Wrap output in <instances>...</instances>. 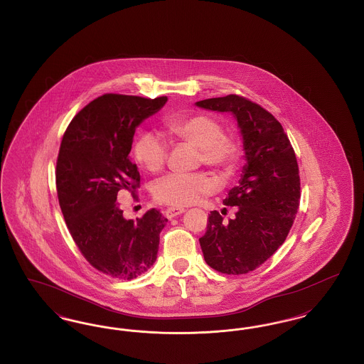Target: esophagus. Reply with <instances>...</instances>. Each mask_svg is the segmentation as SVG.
I'll return each instance as SVG.
<instances>
[{
  "mask_svg": "<svg viewBox=\"0 0 364 364\" xmlns=\"http://www.w3.org/2000/svg\"><path fill=\"white\" fill-rule=\"evenodd\" d=\"M186 210L183 208H169L166 211H165V214H166V217L169 218V220H172L174 217H177V215H180V214H183Z\"/></svg>",
  "mask_w": 364,
  "mask_h": 364,
  "instance_id": "34e87169",
  "label": "esophagus"
}]
</instances>
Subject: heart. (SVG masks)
<instances>
[{
    "label": "heart",
    "instance_id": "obj_1",
    "mask_svg": "<svg viewBox=\"0 0 364 364\" xmlns=\"http://www.w3.org/2000/svg\"><path fill=\"white\" fill-rule=\"evenodd\" d=\"M173 143L186 144L198 151V161L221 173L232 172L240 156V144L224 134L221 122L208 114H183L165 122ZM139 165L150 172H159L168 158V144L153 132H144L134 146ZM215 190V181L208 174H168L154 186L156 202L173 208L196 203L202 196Z\"/></svg>",
    "mask_w": 364,
    "mask_h": 364
}]
</instances>
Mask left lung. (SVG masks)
I'll return each mask as SVG.
<instances>
[{
    "instance_id": "1",
    "label": "left lung",
    "mask_w": 364,
    "mask_h": 364,
    "mask_svg": "<svg viewBox=\"0 0 364 364\" xmlns=\"http://www.w3.org/2000/svg\"><path fill=\"white\" fill-rule=\"evenodd\" d=\"M198 107L232 113L240 128L245 165L225 206L236 217L224 223L208 215L199 239L210 267L224 274H247L269 259L285 242L299 208L300 177L292 144L276 117L258 104L235 94L196 102Z\"/></svg>"
}]
</instances>
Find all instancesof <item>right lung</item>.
Masks as SVG:
<instances>
[{"label": "right lung", "mask_w": 364, "mask_h": 364, "mask_svg": "<svg viewBox=\"0 0 364 364\" xmlns=\"http://www.w3.org/2000/svg\"><path fill=\"white\" fill-rule=\"evenodd\" d=\"M166 101L105 94L73 117L63 136L55 168L60 208L83 257L110 277L136 278L156 259L168 220L156 208L125 220L117 195L138 188L140 174L129 158L134 135Z\"/></svg>", "instance_id": "right-lung-1"}]
</instances>
